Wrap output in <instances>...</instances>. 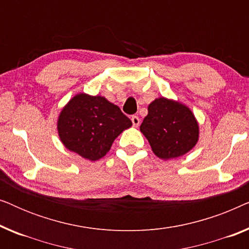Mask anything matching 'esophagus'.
I'll return each instance as SVG.
<instances>
[{"label": "esophagus", "mask_w": 249, "mask_h": 249, "mask_svg": "<svg viewBox=\"0 0 249 249\" xmlns=\"http://www.w3.org/2000/svg\"><path fill=\"white\" fill-rule=\"evenodd\" d=\"M131 122H132V125H134V127H138L139 124H141V119H139L138 115H132Z\"/></svg>", "instance_id": "34e87169"}]
</instances>
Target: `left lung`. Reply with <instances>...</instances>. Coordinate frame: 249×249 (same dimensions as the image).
<instances>
[{
	"label": "left lung",
	"mask_w": 249,
	"mask_h": 249,
	"mask_svg": "<svg viewBox=\"0 0 249 249\" xmlns=\"http://www.w3.org/2000/svg\"><path fill=\"white\" fill-rule=\"evenodd\" d=\"M158 158L170 160L188 153L198 142L199 128L188 107L165 97L148 105V114L141 124Z\"/></svg>",
	"instance_id": "left-lung-1"
}]
</instances>
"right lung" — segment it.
I'll return each instance as SVG.
<instances>
[{"mask_svg":"<svg viewBox=\"0 0 249 249\" xmlns=\"http://www.w3.org/2000/svg\"><path fill=\"white\" fill-rule=\"evenodd\" d=\"M132 122L120 108L103 96L78 94L68 102L57 119L62 144L89 161L110 151L114 139Z\"/></svg>","mask_w":249,"mask_h":249,"instance_id":"obj_1","label":"right lung"}]
</instances>
